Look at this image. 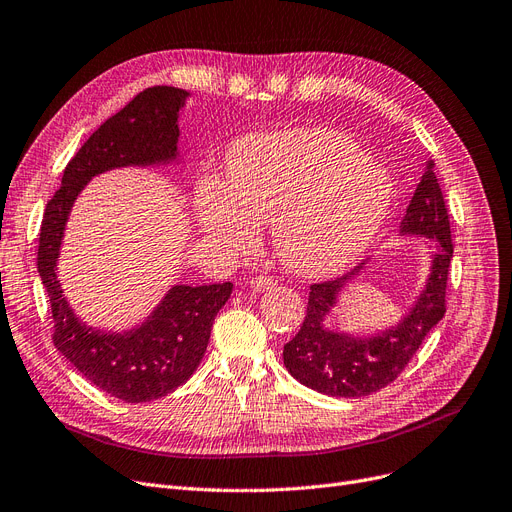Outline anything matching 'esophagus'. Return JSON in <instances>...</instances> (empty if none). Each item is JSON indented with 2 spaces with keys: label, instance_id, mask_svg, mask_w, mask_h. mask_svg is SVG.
Returning a JSON list of instances; mask_svg holds the SVG:
<instances>
[{
  "label": "esophagus",
  "instance_id": "esophagus-1",
  "mask_svg": "<svg viewBox=\"0 0 512 512\" xmlns=\"http://www.w3.org/2000/svg\"><path fill=\"white\" fill-rule=\"evenodd\" d=\"M249 287H251L253 291L261 293V291H270V289H274V287H276V282H274V278H270V276H255V278H251V280H249Z\"/></svg>",
  "mask_w": 512,
  "mask_h": 512
}]
</instances>
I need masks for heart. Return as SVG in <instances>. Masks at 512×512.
I'll use <instances>...</instances> for the list:
<instances>
[{
	"instance_id": "1",
	"label": "heart",
	"mask_w": 512,
	"mask_h": 512,
	"mask_svg": "<svg viewBox=\"0 0 512 512\" xmlns=\"http://www.w3.org/2000/svg\"><path fill=\"white\" fill-rule=\"evenodd\" d=\"M227 181L204 175L196 217L206 238L249 251L257 223L274 221L280 259L299 274L342 270L365 253L394 200L388 168L329 128H293L236 141Z\"/></svg>"
}]
</instances>
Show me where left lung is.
<instances>
[{
  "label": "left lung",
  "mask_w": 512,
  "mask_h": 512,
  "mask_svg": "<svg viewBox=\"0 0 512 512\" xmlns=\"http://www.w3.org/2000/svg\"><path fill=\"white\" fill-rule=\"evenodd\" d=\"M399 234L424 236L432 242L428 278L413 306L399 323L384 331L354 335L329 329L325 320L348 285L363 274L367 263H361L342 278L312 285L304 325L282 350V361L299 384L342 399L373 394L396 380L430 329L439 325L445 316V289L453 244L449 215L432 160L426 162Z\"/></svg>",
  "instance_id": "1"
}]
</instances>
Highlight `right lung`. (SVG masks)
<instances>
[{
  "mask_svg": "<svg viewBox=\"0 0 512 512\" xmlns=\"http://www.w3.org/2000/svg\"><path fill=\"white\" fill-rule=\"evenodd\" d=\"M187 99L181 88L154 86L103 122L67 164L42 221L37 272L50 297L54 346L90 384L126 403L162 399L192 377L234 285H175L141 325L113 333L75 316L56 263L71 208L94 177L126 166L179 164V113Z\"/></svg>",
  "mask_w": 512,
  "mask_h": 512,
  "instance_id": "right-lung-1",
  "label": "right lung"
}]
</instances>
